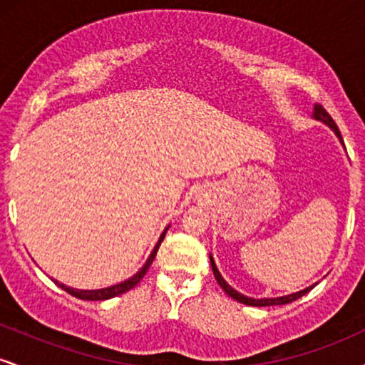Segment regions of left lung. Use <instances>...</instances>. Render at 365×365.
Returning a JSON list of instances; mask_svg holds the SVG:
<instances>
[{
    "label": "left lung",
    "mask_w": 365,
    "mask_h": 365,
    "mask_svg": "<svg viewBox=\"0 0 365 365\" xmlns=\"http://www.w3.org/2000/svg\"><path fill=\"white\" fill-rule=\"evenodd\" d=\"M314 118L324 121L326 125H329V127L334 130V133H336V135H338V139L343 142L341 133H340V130H338L336 123H334V120L331 118L329 113L326 111L324 108L321 106V104H316V106H314ZM211 267H212V273H215V278H216L217 284H220V287L223 288V290L226 292V295H230V297H232V299H235V300H238V302H242V304H245V305H254V307H266V305H284V304H290V302H293V300L300 299V297L305 295V293L312 290V287H309V288H305V290H302V292L292 293V295H287V297H278V299H250V297H245V295H242V293H238L237 290H233V288L225 282L223 276H221L220 271H217V267H216V264H215V259H212V257H211Z\"/></svg>",
    "instance_id": "left-lung-1"
}]
</instances>
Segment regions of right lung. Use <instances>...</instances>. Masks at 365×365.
Wrapping results in <instances>:
<instances>
[{
    "label": "right lung",
    "mask_w": 365,
    "mask_h": 365,
    "mask_svg": "<svg viewBox=\"0 0 365 365\" xmlns=\"http://www.w3.org/2000/svg\"><path fill=\"white\" fill-rule=\"evenodd\" d=\"M166 230H168V228H166ZM166 230H165V232H163V235L159 237L158 244H156V247H154L153 254L149 255L148 262L144 264V267H142V269H140L139 273H137L135 276H132V278L127 279V282L118 283V284H113V287H110V288H101V290H75V288L65 287V284H61V283H60V287H61L65 292H68L70 295L77 297V299H82V300H108V299H113V297H116V295H121V293L132 290V288L135 287V284L139 283L142 278H144V274L148 273L149 266H150V264H153L154 257H156L159 245H161L163 238H165V235H166Z\"/></svg>",
    "instance_id": "right-lung-1"
}]
</instances>
